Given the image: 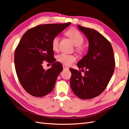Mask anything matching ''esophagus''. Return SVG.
I'll return each instance as SVG.
<instances>
[{
    "mask_svg": "<svg viewBox=\"0 0 129 129\" xmlns=\"http://www.w3.org/2000/svg\"><path fill=\"white\" fill-rule=\"evenodd\" d=\"M62 67H63V68L64 70H68V69H69L68 67H67V66H65L64 64H63V66H62Z\"/></svg>",
    "mask_w": 129,
    "mask_h": 129,
    "instance_id": "1",
    "label": "esophagus"
}]
</instances>
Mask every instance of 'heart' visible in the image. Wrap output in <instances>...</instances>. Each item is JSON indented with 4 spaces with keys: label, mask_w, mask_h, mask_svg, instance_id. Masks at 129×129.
<instances>
[{
    "label": "heart",
    "mask_w": 129,
    "mask_h": 129,
    "mask_svg": "<svg viewBox=\"0 0 129 129\" xmlns=\"http://www.w3.org/2000/svg\"><path fill=\"white\" fill-rule=\"evenodd\" d=\"M67 35L72 39L73 43L76 47V51L79 53H81L83 51V48L81 46L84 42V38L82 34L77 30L72 29L67 31ZM59 41L60 39L58 36H55L52 40L51 46L54 50H58ZM56 58L58 62L66 66H71L76 61V57L74 56L66 53H61L58 55Z\"/></svg>",
    "instance_id": "b5f03b06"
}]
</instances>
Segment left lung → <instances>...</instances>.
<instances>
[{"label": "left lung", "mask_w": 129, "mask_h": 129, "mask_svg": "<svg viewBox=\"0 0 129 129\" xmlns=\"http://www.w3.org/2000/svg\"><path fill=\"white\" fill-rule=\"evenodd\" d=\"M88 40L87 53L77 63L81 71L71 68V88L82 99L95 98L102 93L113 74L115 60L112 47L106 38L94 29L78 25ZM85 68V71L83 69Z\"/></svg>", "instance_id": "1"}]
</instances>
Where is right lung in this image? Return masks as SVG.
Instances as JSON below:
<instances>
[{
  "instance_id": "1",
  "label": "right lung",
  "mask_w": 129,
  "mask_h": 129,
  "mask_svg": "<svg viewBox=\"0 0 129 129\" xmlns=\"http://www.w3.org/2000/svg\"><path fill=\"white\" fill-rule=\"evenodd\" d=\"M70 24L39 25L27 30L22 36L15 52V69L20 84L30 95L43 96L54 88L63 67L60 62H55L51 42ZM44 60L52 63L48 70L43 67Z\"/></svg>"
}]
</instances>
